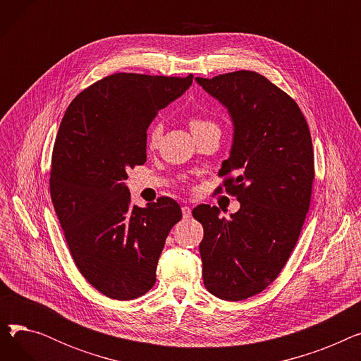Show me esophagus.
Masks as SVG:
<instances>
[{"label": "esophagus", "mask_w": 361, "mask_h": 361, "mask_svg": "<svg viewBox=\"0 0 361 361\" xmlns=\"http://www.w3.org/2000/svg\"><path fill=\"white\" fill-rule=\"evenodd\" d=\"M181 211H183V218H184V219L192 218V209H190V207H188V206H183Z\"/></svg>", "instance_id": "34e87169"}]
</instances>
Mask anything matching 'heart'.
Returning <instances> with one entry per match:
<instances>
[{"instance_id":"obj_1","label":"heart","mask_w":361,"mask_h":361,"mask_svg":"<svg viewBox=\"0 0 361 361\" xmlns=\"http://www.w3.org/2000/svg\"><path fill=\"white\" fill-rule=\"evenodd\" d=\"M209 126H216L211 118H206L203 116H199V114H193V116L190 117V127H192V131H197L200 128H204V127H209ZM162 133H164V126L159 120L154 121L149 128H147V133H146V142H147V146L150 147H155L161 137H162Z\"/></svg>"}]
</instances>
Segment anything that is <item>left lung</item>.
Instances as JSON below:
<instances>
[{
	"label": "left lung",
	"mask_w": 361,
	"mask_h": 361,
	"mask_svg": "<svg viewBox=\"0 0 361 361\" xmlns=\"http://www.w3.org/2000/svg\"><path fill=\"white\" fill-rule=\"evenodd\" d=\"M196 80L233 117L231 155L215 192L240 202L228 219L209 204L192 212L203 225V283L215 297L240 301L271 286L295 247L314 180L312 136L297 102L263 74L238 70Z\"/></svg>",
	"instance_id": "1"
}]
</instances>
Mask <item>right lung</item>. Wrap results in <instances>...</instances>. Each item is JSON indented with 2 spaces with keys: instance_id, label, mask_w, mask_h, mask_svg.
Returning a JSON list of instances; mask_svg holds the SVG:
<instances>
[{
  "instance_id": "right-lung-1",
  "label": "right lung",
  "mask_w": 361,
  "mask_h": 361,
  "mask_svg": "<svg viewBox=\"0 0 361 361\" xmlns=\"http://www.w3.org/2000/svg\"><path fill=\"white\" fill-rule=\"evenodd\" d=\"M192 82L193 74H109L73 99L56 133L54 209L79 272L109 298L133 300L155 286L165 240L183 216L171 197L139 207L124 181L146 162L150 121Z\"/></svg>"
}]
</instances>
